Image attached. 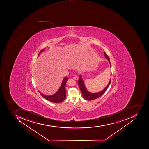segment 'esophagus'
<instances>
[{
	"mask_svg": "<svg viewBox=\"0 0 149 149\" xmlns=\"http://www.w3.org/2000/svg\"><path fill=\"white\" fill-rule=\"evenodd\" d=\"M73 79L74 80H76V81H77V80H78V77L77 76H75V77H73Z\"/></svg>",
	"mask_w": 149,
	"mask_h": 149,
	"instance_id": "34e87169",
	"label": "esophagus"
}]
</instances>
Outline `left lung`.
I'll return each mask as SVG.
<instances>
[{"instance_id":"left-lung-1","label":"left lung","mask_w":149,"mask_h":149,"mask_svg":"<svg viewBox=\"0 0 149 149\" xmlns=\"http://www.w3.org/2000/svg\"><path fill=\"white\" fill-rule=\"evenodd\" d=\"M104 54H105V57L108 59V61L110 62V65H111V63H110L109 57H108V56H107V54L105 52H104ZM111 82V80H110L107 86H106V87L105 88L104 90H102V91L100 92L97 93H91L89 92L86 90L85 85H84V83L83 82V81L82 78L81 77L80 75V78H79V80H78V85H79L81 92L82 93L83 98L86 100L90 101L93 100L94 99H97V98H98V97L102 95L103 93L107 90Z\"/></svg>"}]
</instances>
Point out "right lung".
Masks as SVG:
<instances>
[{
  "label": "right lung",
  "mask_w": 149,
  "mask_h": 149,
  "mask_svg": "<svg viewBox=\"0 0 149 149\" xmlns=\"http://www.w3.org/2000/svg\"><path fill=\"white\" fill-rule=\"evenodd\" d=\"M45 49H43V50L40 51V52L38 54V56L40 55L41 52L44 51ZM68 80V79L67 77H65V78H64V79L63 80L61 85V87L59 88L58 91L56 93L53 94L52 95H45L44 94H42L41 93L39 92V91H38V92L43 97L47 100L49 101L54 102V103H59V102H62L65 100L66 96V90H65V86H66V82Z\"/></svg>",
  "instance_id": "obj_1"
}]
</instances>
